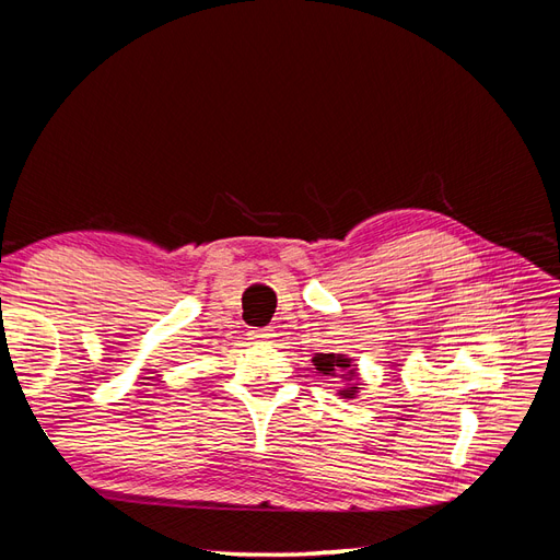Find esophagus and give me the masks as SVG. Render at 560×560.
<instances>
[{"mask_svg":"<svg viewBox=\"0 0 560 560\" xmlns=\"http://www.w3.org/2000/svg\"><path fill=\"white\" fill-rule=\"evenodd\" d=\"M249 336L254 338V341H270L273 338V327H259V329H252Z\"/></svg>","mask_w":560,"mask_h":560,"instance_id":"esophagus-1","label":"esophagus"}]
</instances>
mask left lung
I'll return each mask as SVG.
<instances>
[{
  "label": "left lung",
  "mask_w": 560,
  "mask_h": 560,
  "mask_svg": "<svg viewBox=\"0 0 560 560\" xmlns=\"http://www.w3.org/2000/svg\"><path fill=\"white\" fill-rule=\"evenodd\" d=\"M313 362H315L319 374H325V376H336V374H338V376L346 378V381L358 378V371H354V364L346 358V354H336V352L325 354V352H319ZM358 389H360L358 383H352V385L343 387L338 395H343V397H350V399H352L354 395H358Z\"/></svg>",
  "instance_id": "1"
}]
</instances>
